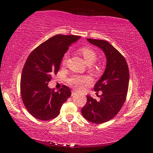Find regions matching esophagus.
Returning <instances> with one entry per match:
<instances>
[{
    "label": "esophagus",
    "instance_id": "34e87169",
    "mask_svg": "<svg viewBox=\"0 0 153 153\" xmlns=\"http://www.w3.org/2000/svg\"><path fill=\"white\" fill-rule=\"evenodd\" d=\"M77 94V92L75 91H72V96H74V95Z\"/></svg>",
    "mask_w": 153,
    "mask_h": 153
}]
</instances>
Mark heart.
<instances>
[{"label": "heart", "instance_id": "b5f03b06", "mask_svg": "<svg viewBox=\"0 0 153 153\" xmlns=\"http://www.w3.org/2000/svg\"><path fill=\"white\" fill-rule=\"evenodd\" d=\"M79 52L82 56L83 57L84 59H85V62L88 65L93 64V63L96 62V59H97V54L96 52L93 50V49L90 48V47H82L79 50ZM68 54H65L63 57L62 59V65H65L68 59ZM68 82L71 86H73L74 88L77 89V90H81V89L87 85L88 83L91 82V78L87 76H80V75H73L71 78L68 79Z\"/></svg>", "mask_w": 153, "mask_h": 153}]
</instances>
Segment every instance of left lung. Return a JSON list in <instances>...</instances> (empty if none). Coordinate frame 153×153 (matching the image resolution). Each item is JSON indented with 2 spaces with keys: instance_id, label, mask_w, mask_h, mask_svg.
<instances>
[{
  "instance_id": "obj_1",
  "label": "left lung",
  "mask_w": 153,
  "mask_h": 153,
  "mask_svg": "<svg viewBox=\"0 0 153 153\" xmlns=\"http://www.w3.org/2000/svg\"><path fill=\"white\" fill-rule=\"evenodd\" d=\"M87 40L103 50L106 67L94 86L95 91L102 92L101 96L98 95L100 99L87 96V103L82 108L81 113L89 122L101 124L113 119L124 103L129 86V68L122 54L108 42L93 39Z\"/></svg>"
}]
</instances>
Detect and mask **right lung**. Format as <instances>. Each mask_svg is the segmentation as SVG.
Listing matches in <instances>:
<instances>
[{"label": "right lung", "instance_id": "add662e5", "mask_svg": "<svg viewBox=\"0 0 153 153\" xmlns=\"http://www.w3.org/2000/svg\"><path fill=\"white\" fill-rule=\"evenodd\" d=\"M80 36L57 34L31 52L21 78V94L24 106L34 118L50 120L59 115L62 105L71 96L66 85L57 91L48 87L52 75L57 74L70 45Z\"/></svg>", "mask_w": 153, "mask_h": 153}]
</instances>
